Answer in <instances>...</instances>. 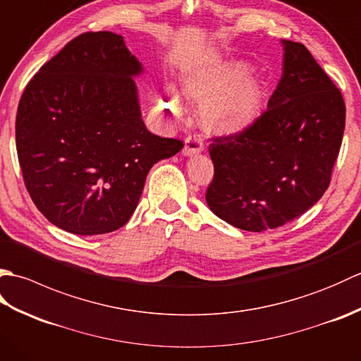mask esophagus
Wrapping results in <instances>:
<instances>
[{"label": "esophagus", "mask_w": 361, "mask_h": 361, "mask_svg": "<svg viewBox=\"0 0 361 361\" xmlns=\"http://www.w3.org/2000/svg\"><path fill=\"white\" fill-rule=\"evenodd\" d=\"M203 152V144L195 136H189L185 141V147H183V155L185 157H195L198 153Z\"/></svg>", "instance_id": "esophagus-1"}]
</instances>
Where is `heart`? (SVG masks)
Wrapping results in <instances>:
<instances>
[{"mask_svg": "<svg viewBox=\"0 0 361 361\" xmlns=\"http://www.w3.org/2000/svg\"><path fill=\"white\" fill-rule=\"evenodd\" d=\"M183 94L200 104V122L212 135H242L256 124L264 113L265 87L248 65L234 59H212L188 66L181 73ZM164 109L176 111L180 99L167 90Z\"/></svg>", "mask_w": 361, "mask_h": 361, "instance_id": "obj_1", "label": "heart"}]
</instances>
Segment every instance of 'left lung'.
Here are the masks:
<instances>
[{
    "instance_id": "left-lung-1",
    "label": "left lung",
    "mask_w": 361,
    "mask_h": 361,
    "mask_svg": "<svg viewBox=\"0 0 361 361\" xmlns=\"http://www.w3.org/2000/svg\"><path fill=\"white\" fill-rule=\"evenodd\" d=\"M282 78L248 132L209 145V209L243 231L274 229L302 216L331 183L346 106L304 44L281 40Z\"/></svg>"
}]
</instances>
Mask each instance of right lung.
I'll list each match as a JSON object with an SVG mask.
<instances>
[{
  "label": "right lung",
  "mask_w": 361,
  "mask_h": 361,
  "mask_svg": "<svg viewBox=\"0 0 361 361\" xmlns=\"http://www.w3.org/2000/svg\"><path fill=\"white\" fill-rule=\"evenodd\" d=\"M144 66L124 37L87 32L44 63L23 93L18 161L32 202L78 235L124 226L153 164L183 149L149 132L135 79Z\"/></svg>",
  "instance_id": "obj_1"
}]
</instances>
